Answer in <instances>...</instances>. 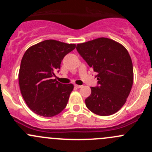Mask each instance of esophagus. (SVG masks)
Listing matches in <instances>:
<instances>
[{
  "instance_id": "34e87169",
  "label": "esophagus",
  "mask_w": 152,
  "mask_h": 152,
  "mask_svg": "<svg viewBox=\"0 0 152 152\" xmlns=\"http://www.w3.org/2000/svg\"><path fill=\"white\" fill-rule=\"evenodd\" d=\"M75 87H76V88H77V89H80V88H81L83 86H81V85H77V84H75Z\"/></svg>"
}]
</instances>
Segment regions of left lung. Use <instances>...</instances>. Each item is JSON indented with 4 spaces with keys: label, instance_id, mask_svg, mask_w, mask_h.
Wrapping results in <instances>:
<instances>
[{
    "label": "left lung",
    "instance_id": "obj_1",
    "mask_svg": "<svg viewBox=\"0 0 152 152\" xmlns=\"http://www.w3.org/2000/svg\"><path fill=\"white\" fill-rule=\"evenodd\" d=\"M76 48L98 73L99 86L91 87V95L85 100L86 107L103 116L116 113L126 102L134 82L132 61L127 49L104 37L77 44Z\"/></svg>",
    "mask_w": 152,
    "mask_h": 152
}]
</instances>
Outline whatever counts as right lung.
<instances>
[{
    "mask_svg": "<svg viewBox=\"0 0 152 152\" xmlns=\"http://www.w3.org/2000/svg\"><path fill=\"white\" fill-rule=\"evenodd\" d=\"M75 44L45 40L29 48L22 57L18 82L23 99L37 115L51 117L65 109L74 89L52 79L60 68L63 57L73 50Z\"/></svg>",
    "mask_w": 152,
    "mask_h": 152,
    "instance_id": "obj_1",
    "label": "right lung"
}]
</instances>
